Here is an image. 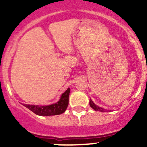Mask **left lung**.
Wrapping results in <instances>:
<instances>
[{
    "label": "left lung",
    "mask_w": 147,
    "mask_h": 147,
    "mask_svg": "<svg viewBox=\"0 0 147 147\" xmlns=\"http://www.w3.org/2000/svg\"><path fill=\"white\" fill-rule=\"evenodd\" d=\"M90 107H91L93 109H94L95 111H100V112H105V109H104L103 108L97 106V105H96L95 104L92 102V100L91 99L90 100Z\"/></svg>",
    "instance_id": "obj_1"
}]
</instances>
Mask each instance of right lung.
<instances>
[{
  "instance_id": "add662e5",
  "label": "right lung",
  "mask_w": 147,
  "mask_h": 147,
  "mask_svg": "<svg viewBox=\"0 0 147 147\" xmlns=\"http://www.w3.org/2000/svg\"><path fill=\"white\" fill-rule=\"evenodd\" d=\"M70 92V89L68 88L64 93H63L60 97V100L56 103L50 105H25L23 106L27 107L30 110L39 116H53L58 115L64 113L69 103V95Z\"/></svg>"
}]
</instances>
